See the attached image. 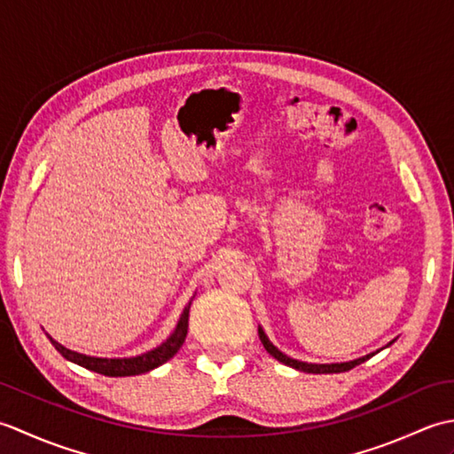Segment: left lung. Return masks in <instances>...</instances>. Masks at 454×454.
Returning a JSON list of instances; mask_svg holds the SVG:
<instances>
[{"instance_id":"left-lung-1","label":"left lung","mask_w":454,"mask_h":454,"mask_svg":"<svg viewBox=\"0 0 454 454\" xmlns=\"http://www.w3.org/2000/svg\"><path fill=\"white\" fill-rule=\"evenodd\" d=\"M257 332H259V340H262V343H263V347L267 349V353H269V355H273L278 363H283V364H286V366H293V369H296V371L312 372V374H332V372H345V371H351L353 366L364 363L366 359H371L372 355H376V353L384 349V347H382V349H379L376 353H369V355H364V356H359V359L345 361V363H306V361L293 359V356H288V355H285L283 351H278L277 347H275L271 341H269V337H267V333L263 332V327H262V325L257 327ZM394 341H396V340H392L388 345H392ZM388 345H387V347H388Z\"/></svg>"}]
</instances>
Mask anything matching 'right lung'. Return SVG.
<instances>
[{
  "label": "right lung",
  "mask_w": 454,
  "mask_h": 454,
  "mask_svg": "<svg viewBox=\"0 0 454 454\" xmlns=\"http://www.w3.org/2000/svg\"><path fill=\"white\" fill-rule=\"evenodd\" d=\"M195 298V296H192ZM189 308H191V301L189 304L183 308V312L177 320L176 330L169 333V337L163 343H160L153 349L137 355V356H91V355H83L78 351H72L64 347L62 343H58L56 340H52L48 335V340L52 341V345L56 347V351L60 353L64 359L72 361L75 364L83 366V369H90L93 372H99L105 376H134V374H144L150 372L153 369H158L160 364L168 363L173 355H176L183 341L187 337V327H189Z\"/></svg>",
  "instance_id": "right-lung-1"
}]
</instances>
